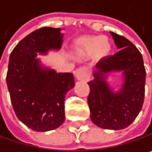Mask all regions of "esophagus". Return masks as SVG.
Wrapping results in <instances>:
<instances>
[{
  "label": "esophagus",
  "instance_id": "1",
  "mask_svg": "<svg viewBox=\"0 0 152 152\" xmlns=\"http://www.w3.org/2000/svg\"><path fill=\"white\" fill-rule=\"evenodd\" d=\"M75 76L79 81H87L90 78V70L87 68H80L76 71Z\"/></svg>",
  "mask_w": 152,
  "mask_h": 152
}]
</instances>
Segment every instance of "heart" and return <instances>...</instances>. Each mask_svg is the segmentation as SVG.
I'll return each instance as SVG.
<instances>
[{"mask_svg":"<svg viewBox=\"0 0 152 152\" xmlns=\"http://www.w3.org/2000/svg\"><path fill=\"white\" fill-rule=\"evenodd\" d=\"M110 50L111 44L106 37L92 36L79 39L75 53L77 57H84L94 52L99 56H104L110 52Z\"/></svg>","mask_w":152,"mask_h":152,"instance_id":"b5f03b06","label":"heart"}]
</instances>
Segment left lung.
Instances as JSON below:
<instances>
[{
	"instance_id": "left-lung-1",
	"label": "left lung",
	"mask_w": 152,
	"mask_h": 152,
	"mask_svg": "<svg viewBox=\"0 0 152 152\" xmlns=\"http://www.w3.org/2000/svg\"><path fill=\"white\" fill-rule=\"evenodd\" d=\"M110 33L120 51L97 63L94 79L88 83V105L95 125L119 130L129 126L142 107L146 71L137 46L123 36ZM112 71H121L124 76L120 93H113L105 82V74Z\"/></svg>"
}]
</instances>
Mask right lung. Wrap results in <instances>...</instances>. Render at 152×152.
<instances>
[{
    "label": "right lung",
    "mask_w": 152,
    "mask_h": 152,
    "mask_svg": "<svg viewBox=\"0 0 152 152\" xmlns=\"http://www.w3.org/2000/svg\"><path fill=\"white\" fill-rule=\"evenodd\" d=\"M60 28L43 27L23 38L10 56L7 85L11 104L20 121L37 132L59 128L65 120L64 100L75 86L72 73L44 69L37 53L61 47Z\"/></svg>",
    "instance_id": "1"
}]
</instances>
